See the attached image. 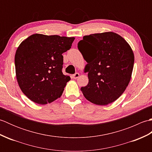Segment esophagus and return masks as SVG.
I'll return each instance as SVG.
<instances>
[{
  "label": "esophagus",
  "instance_id": "esophagus-1",
  "mask_svg": "<svg viewBox=\"0 0 152 152\" xmlns=\"http://www.w3.org/2000/svg\"><path fill=\"white\" fill-rule=\"evenodd\" d=\"M79 76H80V74H79V73H75V74H73V75H72L73 78H74V79H77V78H78Z\"/></svg>",
  "mask_w": 152,
  "mask_h": 152
}]
</instances>
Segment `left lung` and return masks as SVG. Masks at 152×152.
<instances>
[{
    "mask_svg": "<svg viewBox=\"0 0 152 152\" xmlns=\"http://www.w3.org/2000/svg\"><path fill=\"white\" fill-rule=\"evenodd\" d=\"M78 48L88 63L89 82L81 88L85 98L100 106L116 101L131 78L134 56L130 45L118 34L104 32L84 36Z\"/></svg>",
    "mask_w": 152,
    "mask_h": 152,
    "instance_id": "1",
    "label": "left lung"
}]
</instances>
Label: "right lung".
I'll use <instances>...</instances> for the list:
<instances>
[{
    "instance_id": "right-lung-1",
    "label": "right lung",
    "mask_w": 152,
    "mask_h": 152,
    "mask_svg": "<svg viewBox=\"0 0 152 152\" xmlns=\"http://www.w3.org/2000/svg\"><path fill=\"white\" fill-rule=\"evenodd\" d=\"M74 39L37 33L19 44L15 55L16 78L31 101L46 104L62 95L70 80L62 72V54L70 49Z\"/></svg>"
}]
</instances>
